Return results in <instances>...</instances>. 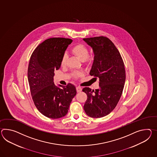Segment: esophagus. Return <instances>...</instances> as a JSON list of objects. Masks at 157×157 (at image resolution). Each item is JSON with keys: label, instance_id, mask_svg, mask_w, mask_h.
Segmentation results:
<instances>
[{"label": "esophagus", "instance_id": "34e87169", "mask_svg": "<svg viewBox=\"0 0 157 157\" xmlns=\"http://www.w3.org/2000/svg\"><path fill=\"white\" fill-rule=\"evenodd\" d=\"M82 88L80 86H78V87H77V92H80L82 91Z\"/></svg>", "mask_w": 157, "mask_h": 157}]
</instances>
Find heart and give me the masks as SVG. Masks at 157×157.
Returning a JSON list of instances; mask_svg holds the SVG:
<instances>
[{
  "mask_svg": "<svg viewBox=\"0 0 157 157\" xmlns=\"http://www.w3.org/2000/svg\"><path fill=\"white\" fill-rule=\"evenodd\" d=\"M71 52L73 54H74L77 57L79 58L82 61H87V62L90 61L91 58H88V54L89 50L87 47L85 46L83 44H77L76 45L73 47L71 49ZM67 60V54L65 53L63 54L61 59V65L65 66L66 64ZM83 75V73L82 72H76L74 74V76L75 78L82 77Z\"/></svg>",
  "mask_w": 157,
  "mask_h": 157,
  "instance_id": "1",
  "label": "heart"
}]
</instances>
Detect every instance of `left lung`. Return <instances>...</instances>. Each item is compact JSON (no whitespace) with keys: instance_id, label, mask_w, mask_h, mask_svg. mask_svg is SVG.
Returning <instances> with one entry per match:
<instances>
[{"instance_id":"1","label":"left lung","mask_w":157,"mask_h":157,"mask_svg":"<svg viewBox=\"0 0 157 157\" xmlns=\"http://www.w3.org/2000/svg\"><path fill=\"white\" fill-rule=\"evenodd\" d=\"M94 53L90 74L99 79V88H83L87 95L84 111L88 116L100 118L115 109L122 95L125 70L122 57L114 44L106 37L83 38Z\"/></svg>"}]
</instances>
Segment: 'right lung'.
I'll list each match as a JSON object with an SVG mask.
<instances>
[{
  "label": "right lung",
  "mask_w": 157,
  "mask_h": 157,
  "mask_svg": "<svg viewBox=\"0 0 157 157\" xmlns=\"http://www.w3.org/2000/svg\"><path fill=\"white\" fill-rule=\"evenodd\" d=\"M72 42L70 38H48L35 49L30 58L28 80L32 99L39 112L49 118L66 115L77 94L73 84L57 86L53 82L54 72L60 68L62 56Z\"/></svg>",
  "instance_id": "1"
}]
</instances>
